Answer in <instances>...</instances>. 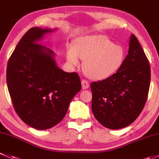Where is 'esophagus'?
<instances>
[{"instance_id": "34e87169", "label": "esophagus", "mask_w": 159, "mask_h": 159, "mask_svg": "<svg viewBox=\"0 0 159 159\" xmlns=\"http://www.w3.org/2000/svg\"><path fill=\"white\" fill-rule=\"evenodd\" d=\"M81 83H82V88H83V89H86L89 88V83L87 80H83L81 81Z\"/></svg>"}]
</instances>
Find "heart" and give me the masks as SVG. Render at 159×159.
<instances>
[{
  "mask_svg": "<svg viewBox=\"0 0 159 159\" xmlns=\"http://www.w3.org/2000/svg\"><path fill=\"white\" fill-rule=\"evenodd\" d=\"M125 50L101 34L78 37L73 47H68L66 60L73 66H79L84 60L83 70L89 78L104 80L115 74L125 60Z\"/></svg>",
  "mask_w": 159,
  "mask_h": 159,
  "instance_id": "b5f03b06",
  "label": "heart"
}]
</instances>
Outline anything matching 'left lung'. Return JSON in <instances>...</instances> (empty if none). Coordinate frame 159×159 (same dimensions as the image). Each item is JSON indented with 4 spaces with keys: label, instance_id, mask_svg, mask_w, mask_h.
<instances>
[{
    "label": "left lung",
    "instance_id": "obj_1",
    "mask_svg": "<svg viewBox=\"0 0 159 159\" xmlns=\"http://www.w3.org/2000/svg\"><path fill=\"white\" fill-rule=\"evenodd\" d=\"M129 47L128 54L115 74L90 85L93 115L99 123L110 129L132 124L143 109L149 90V63L133 34Z\"/></svg>",
    "mask_w": 159,
    "mask_h": 159
}]
</instances>
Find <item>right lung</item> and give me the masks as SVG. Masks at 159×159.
Masks as SVG:
<instances>
[{"label": "right lung", "instance_id": "obj_1", "mask_svg": "<svg viewBox=\"0 0 159 159\" xmlns=\"http://www.w3.org/2000/svg\"><path fill=\"white\" fill-rule=\"evenodd\" d=\"M56 30L30 28L19 41L7 67V84L16 112L23 122L39 130L57 125L81 89L77 73L59 68L54 52L39 44L46 34Z\"/></svg>", "mask_w": 159, "mask_h": 159}]
</instances>
